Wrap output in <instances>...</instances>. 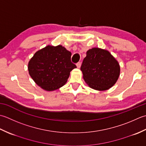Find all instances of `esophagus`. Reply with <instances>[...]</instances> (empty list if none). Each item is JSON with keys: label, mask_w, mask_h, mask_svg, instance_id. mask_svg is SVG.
Masks as SVG:
<instances>
[{"label": "esophagus", "mask_w": 146, "mask_h": 146, "mask_svg": "<svg viewBox=\"0 0 146 146\" xmlns=\"http://www.w3.org/2000/svg\"><path fill=\"white\" fill-rule=\"evenodd\" d=\"M76 65H77V68H80V67H81V62H78V63L76 64Z\"/></svg>", "instance_id": "34e87169"}]
</instances>
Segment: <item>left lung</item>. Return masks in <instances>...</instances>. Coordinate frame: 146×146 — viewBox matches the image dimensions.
I'll list each match as a JSON object with an SVG mask.
<instances>
[{"label":"left lung","instance_id":"left-lung-1","mask_svg":"<svg viewBox=\"0 0 146 146\" xmlns=\"http://www.w3.org/2000/svg\"><path fill=\"white\" fill-rule=\"evenodd\" d=\"M81 70L86 84L98 91L111 88L117 81L120 72L118 61L111 53L99 48L88 50Z\"/></svg>","mask_w":146,"mask_h":146}]
</instances>
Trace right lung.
Masks as SVG:
<instances>
[{"label":"right lung","instance_id":"add662e5","mask_svg":"<svg viewBox=\"0 0 146 146\" xmlns=\"http://www.w3.org/2000/svg\"><path fill=\"white\" fill-rule=\"evenodd\" d=\"M71 53L62 45H48L35 53L28 63L31 78L43 90L51 91L63 86L70 71L76 68Z\"/></svg>","mask_w":146,"mask_h":146}]
</instances>
